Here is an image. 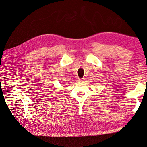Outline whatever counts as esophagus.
I'll return each mask as SVG.
<instances>
[{
	"label": "esophagus",
	"mask_w": 147,
	"mask_h": 147,
	"mask_svg": "<svg viewBox=\"0 0 147 147\" xmlns=\"http://www.w3.org/2000/svg\"><path fill=\"white\" fill-rule=\"evenodd\" d=\"M83 81H84V80L83 79H79L78 80V82H83Z\"/></svg>",
	"instance_id": "34e87169"
}]
</instances>
